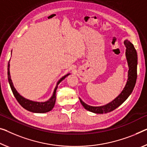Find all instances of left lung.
I'll use <instances>...</instances> for the list:
<instances>
[{
  "mask_svg": "<svg viewBox=\"0 0 147 147\" xmlns=\"http://www.w3.org/2000/svg\"><path fill=\"white\" fill-rule=\"evenodd\" d=\"M126 47L125 49V56L127 59L129 70L127 75V80L126 82L125 87L119 95L116 97L111 102L107 105L100 106V107H92L87 105L80 98V102L85 109L89 111L95 113V114H106V113L112 112L116 108L119 107L121 104H123L127 100V98L134 90L135 83H136L137 77V54L135 47L129 40L126 39L123 42Z\"/></svg>",
  "mask_w": 147,
  "mask_h": 147,
  "instance_id": "obj_1",
  "label": "left lung"
}]
</instances>
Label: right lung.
<instances>
[{"label": "right lung", "mask_w": 147, "mask_h": 147, "mask_svg": "<svg viewBox=\"0 0 147 147\" xmlns=\"http://www.w3.org/2000/svg\"><path fill=\"white\" fill-rule=\"evenodd\" d=\"M12 53V52H11ZM12 54V53H11ZM10 61L9 60L8 64V80L9 84L12 91L13 92V95H14L15 98H16L18 102L20 103V105L22 106V107L25 109L28 110L29 112H34V113H46L53 109L55 107V102H56V89L58 88V85H59V83L64 80L67 76H68L70 74H67L64 76H63L62 78H60L58 81L56 83V85L54 89L53 95L51 96L50 98L48 100L45 101V102H37V101H33L29 100L24 98L23 96H22L17 91V90L16 89V88L13 86V84L12 83V81L11 80V76L10 73Z\"/></svg>", "instance_id": "1"}]
</instances>
